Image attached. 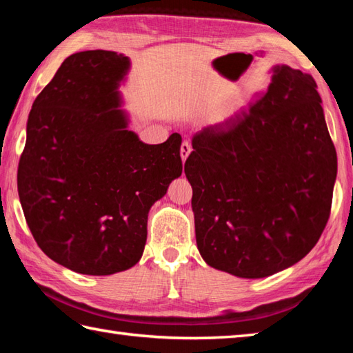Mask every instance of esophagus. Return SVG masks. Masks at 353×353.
<instances>
[{
    "mask_svg": "<svg viewBox=\"0 0 353 353\" xmlns=\"http://www.w3.org/2000/svg\"><path fill=\"white\" fill-rule=\"evenodd\" d=\"M191 150H192V147H191V144L188 141H185L183 144H182V147H181V157H182V161L185 162L186 159H188V156H190V153H191Z\"/></svg>",
    "mask_w": 353,
    "mask_h": 353,
    "instance_id": "esophagus-1",
    "label": "esophagus"
}]
</instances>
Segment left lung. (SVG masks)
Here are the masks:
<instances>
[{
  "label": "left lung",
  "mask_w": 353,
  "mask_h": 353,
  "mask_svg": "<svg viewBox=\"0 0 353 353\" xmlns=\"http://www.w3.org/2000/svg\"><path fill=\"white\" fill-rule=\"evenodd\" d=\"M272 71L259 100L194 134L185 162L201 258L245 279L282 272L311 252L336 177L316 81L288 65Z\"/></svg>",
  "instance_id": "obj_1"
}]
</instances>
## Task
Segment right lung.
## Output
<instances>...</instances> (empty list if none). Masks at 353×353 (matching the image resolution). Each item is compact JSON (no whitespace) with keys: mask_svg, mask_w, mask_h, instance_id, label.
<instances>
[{"mask_svg":"<svg viewBox=\"0 0 353 353\" xmlns=\"http://www.w3.org/2000/svg\"><path fill=\"white\" fill-rule=\"evenodd\" d=\"M129 70V57L115 51L71 54L28 115L22 211L41 250L81 274L137 264L150 208L182 174L181 134L152 145L127 129L118 88Z\"/></svg>","mask_w":353,"mask_h":353,"instance_id":"1","label":"right lung"}]
</instances>
